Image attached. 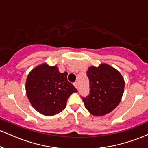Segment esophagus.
Listing matches in <instances>:
<instances>
[{"label": "esophagus", "instance_id": "34e87169", "mask_svg": "<svg viewBox=\"0 0 148 148\" xmlns=\"http://www.w3.org/2000/svg\"><path fill=\"white\" fill-rule=\"evenodd\" d=\"M74 86H75V88H76V89H78V88H79V84H78V83L77 82H75L74 84Z\"/></svg>", "mask_w": 148, "mask_h": 148}]
</instances>
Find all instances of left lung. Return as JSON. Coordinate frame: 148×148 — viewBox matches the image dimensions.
<instances>
[{"instance_id": "obj_1", "label": "left lung", "mask_w": 148, "mask_h": 148, "mask_svg": "<svg viewBox=\"0 0 148 148\" xmlns=\"http://www.w3.org/2000/svg\"><path fill=\"white\" fill-rule=\"evenodd\" d=\"M90 94L83 97L85 107L95 116H103L115 109L123 97L125 80L119 71L106 63L88 68Z\"/></svg>"}]
</instances>
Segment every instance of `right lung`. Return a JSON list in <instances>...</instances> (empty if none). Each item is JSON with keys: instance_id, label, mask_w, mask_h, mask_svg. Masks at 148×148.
Returning a JSON list of instances; mask_svg holds the SVG:
<instances>
[{"instance_id": "1", "label": "right lung", "mask_w": 148, "mask_h": 148, "mask_svg": "<svg viewBox=\"0 0 148 148\" xmlns=\"http://www.w3.org/2000/svg\"><path fill=\"white\" fill-rule=\"evenodd\" d=\"M25 92L37 112L53 116L65 108L67 99L77 90L67 81V72L60 73L57 65L47 62L37 65L28 74Z\"/></svg>"}]
</instances>
